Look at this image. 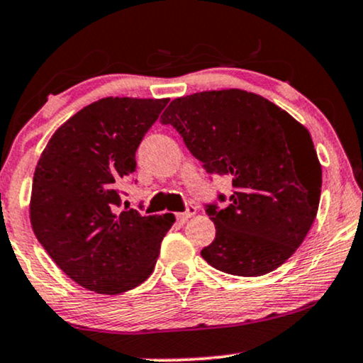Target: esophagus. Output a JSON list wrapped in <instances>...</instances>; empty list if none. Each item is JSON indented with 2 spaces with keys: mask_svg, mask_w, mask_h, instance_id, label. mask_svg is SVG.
<instances>
[{
  "mask_svg": "<svg viewBox=\"0 0 363 363\" xmlns=\"http://www.w3.org/2000/svg\"><path fill=\"white\" fill-rule=\"evenodd\" d=\"M196 211H197V208H196L194 204H187V206H186V209L182 211V213H177V214H176L177 221H181V223H186L187 219L192 218V216L196 214Z\"/></svg>",
  "mask_w": 363,
  "mask_h": 363,
  "instance_id": "1",
  "label": "esophagus"
}]
</instances>
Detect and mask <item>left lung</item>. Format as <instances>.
I'll use <instances>...</instances> for the list:
<instances>
[{"mask_svg":"<svg viewBox=\"0 0 363 363\" xmlns=\"http://www.w3.org/2000/svg\"><path fill=\"white\" fill-rule=\"evenodd\" d=\"M160 122L176 128L206 172L233 184L231 196L219 192L204 206L216 238L201 256L235 277L281 266L318 211L322 166L310 132L269 100L238 89L172 100Z\"/></svg>","mask_w":363,"mask_h":363,"instance_id":"left-lung-1","label":"left lung"}]
</instances>
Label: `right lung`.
<instances>
[{"instance_id": "1", "label": "right lung", "mask_w": 363, "mask_h": 363, "mask_svg": "<svg viewBox=\"0 0 363 363\" xmlns=\"http://www.w3.org/2000/svg\"><path fill=\"white\" fill-rule=\"evenodd\" d=\"M169 99L107 97L55 132L35 169L30 219L58 268L86 290L117 295L152 273L174 214L121 211V184Z\"/></svg>"}]
</instances>
